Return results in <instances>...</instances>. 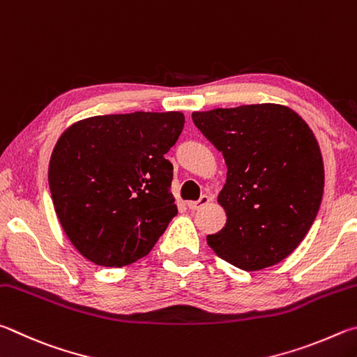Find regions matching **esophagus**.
<instances>
[{
	"label": "esophagus",
	"mask_w": 357,
	"mask_h": 357,
	"mask_svg": "<svg viewBox=\"0 0 357 357\" xmlns=\"http://www.w3.org/2000/svg\"><path fill=\"white\" fill-rule=\"evenodd\" d=\"M208 202H210V197H208L207 195H204V196H201V199H199V201L188 202V207H190L191 210H199V208L205 207V205H207Z\"/></svg>",
	"instance_id": "1"
}]
</instances>
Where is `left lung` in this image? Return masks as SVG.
Segmentation results:
<instances>
[{"label":"left lung","mask_w":357,"mask_h":357,"mask_svg":"<svg viewBox=\"0 0 357 357\" xmlns=\"http://www.w3.org/2000/svg\"><path fill=\"white\" fill-rule=\"evenodd\" d=\"M222 153L218 196L227 221L210 248L240 270L259 271L295 251L314 224L324 188L320 146L301 116L276 103L192 112Z\"/></svg>","instance_id":"1"}]
</instances>
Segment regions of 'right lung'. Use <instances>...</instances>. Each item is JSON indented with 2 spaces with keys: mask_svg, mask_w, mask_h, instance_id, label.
Instances as JSON below:
<instances>
[{
  "mask_svg": "<svg viewBox=\"0 0 357 357\" xmlns=\"http://www.w3.org/2000/svg\"><path fill=\"white\" fill-rule=\"evenodd\" d=\"M185 125L182 112L93 116L56 142L48 185L62 229L78 252L121 268L147 255L177 215L165 155Z\"/></svg>",
  "mask_w": 357,
  "mask_h": 357,
  "instance_id": "right-lung-1",
  "label": "right lung"
}]
</instances>
